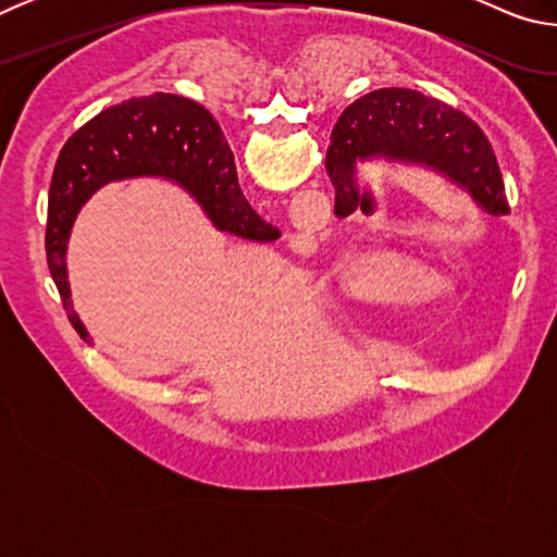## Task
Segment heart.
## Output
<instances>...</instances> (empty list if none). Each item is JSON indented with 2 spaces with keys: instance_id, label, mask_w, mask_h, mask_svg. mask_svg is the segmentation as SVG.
<instances>
[{
  "instance_id": "b5f03b06",
  "label": "heart",
  "mask_w": 557,
  "mask_h": 557,
  "mask_svg": "<svg viewBox=\"0 0 557 557\" xmlns=\"http://www.w3.org/2000/svg\"><path fill=\"white\" fill-rule=\"evenodd\" d=\"M336 285L346 295L369 301H425L440 287L437 272L403 250H361L338 268Z\"/></svg>"
}]
</instances>
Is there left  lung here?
Listing matches in <instances>:
<instances>
[{"mask_svg":"<svg viewBox=\"0 0 557 557\" xmlns=\"http://www.w3.org/2000/svg\"><path fill=\"white\" fill-rule=\"evenodd\" d=\"M385 159L425 166L465 191L479 211L511 213L494 149L474 120L447 102L408 88H381L351 102L338 117L326 152L336 188L334 211L346 219L379 209L375 194L358 184L356 164Z\"/></svg>","mask_w":557,"mask_h":557,"instance_id":"1","label":"left lung"}]
</instances>
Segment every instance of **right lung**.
Returning a JSON list of instances; mask_svg holds the SVG:
<instances>
[{"mask_svg":"<svg viewBox=\"0 0 557 557\" xmlns=\"http://www.w3.org/2000/svg\"><path fill=\"white\" fill-rule=\"evenodd\" d=\"M174 182L201 206L219 231L270 243L280 231L250 209L238 186L233 152L219 122L199 102L154 92L102 110L63 145L49 191L46 260L69 322L86 342L90 334L71 299L69 240L73 223L92 194L125 178Z\"/></svg>","mask_w":557,"mask_h":557,"instance_id":"right-lung-1","label":"right lung"}]
</instances>
